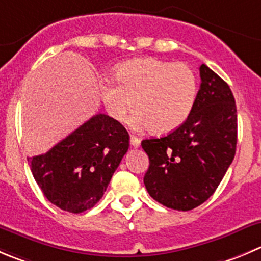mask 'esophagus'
<instances>
[{"label": "esophagus", "mask_w": 261, "mask_h": 261, "mask_svg": "<svg viewBox=\"0 0 261 261\" xmlns=\"http://www.w3.org/2000/svg\"><path fill=\"white\" fill-rule=\"evenodd\" d=\"M140 143H141V140L139 138H136V136H134V135L130 136V144L133 148H139V146H140Z\"/></svg>", "instance_id": "34e87169"}]
</instances>
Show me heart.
I'll use <instances>...</instances> for the list:
<instances>
[{"instance_id":"1","label":"heart","mask_w":261,"mask_h":261,"mask_svg":"<svg viewBox=\"0 0 261 261\" xmlns=\"http://www.w3.org/2000/svg\"><path fill=\"white\" fill-rule=\"evenodd\" d=\"M115 83L102 87V99L116 121H123L134 107L130 120L134 127L149 126L156 134L176 130L194 107L198 80L186 63H172L158 58H135L121 63Z\"/></svg>"}]
</instances>
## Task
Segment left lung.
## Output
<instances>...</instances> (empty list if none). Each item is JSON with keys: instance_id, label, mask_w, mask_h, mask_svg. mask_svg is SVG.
Returning <instances> with one entry per match:
<instances>
[{"instance_id": "1", "label": "left lung", "mask_w": 261, "mask_h": 261, "mask_svg": "<svg viewBox=\"0 0 261 261\" xmlns=\"http://www.w3.org/2000/svg\"><path fill=\"white\" fill-rule=\"evenodd\" d=\"M191 113L161 139L141 141L149 156L144 185L154 200L187 212L208 200L236 153L237 110L228 84L201 65Z\"/></svg>"}]
</instances>
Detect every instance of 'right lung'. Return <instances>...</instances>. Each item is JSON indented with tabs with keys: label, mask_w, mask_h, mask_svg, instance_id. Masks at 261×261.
<instances>
[{
	"label": "right lung",
	"mask_w": 261,
	"mask_h": 261,
	"mask_svg": "<svg viewBox=\"0 0 261 261\" xmlns=\"http://www.w3.org/2000/svg\"><path fill=\"white\" fill-rule=\"evenodd\" d=\"M128 143L126 128L115 118L99 113L45 154L29 158L30 169L53 205L70 213H83L100 200Z\"/></svg>",
	"instance_id": "obj_1"
}]
</instances>
